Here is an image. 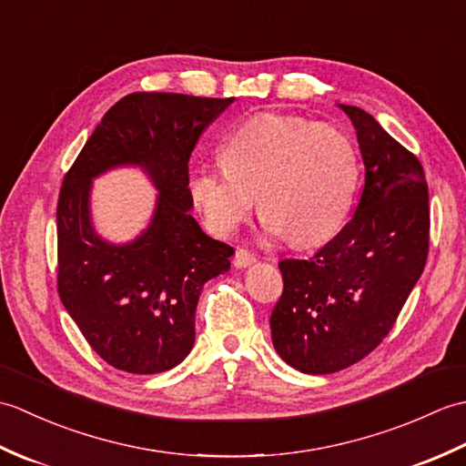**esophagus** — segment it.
I'll list each match as a JSON object with an SVG mask.
<instances>
[{"label":"esophagus","instance_id":"esophagus-1","mask_svg":"<svg viewBox=\"0 0 466 466\" xmlns=\"http://www.w3.org/2000/svg\"><path fill=\"white\" fill-rule=\"evenodd\" d=\"M256 262V256L254 254H250L248 250H244V248H238L236 250V254H234V266L236 268H248V266H252Z\"/></svg>","mask_w":466,"mask_h":466}]
</instances>
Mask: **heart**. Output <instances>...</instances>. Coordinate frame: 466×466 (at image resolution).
Masks as SVG:
<instances>
[{
	"instance_id": "b5f03b06",
	"label": "heart",
	"mask_w": 466,
	"mask_h": 466,
	"mask_svg": "<svg viewBox=\"0 0 466 466\" xmlns=\"http://www.w3.org/2000/svg\"><path fill=\"white\" fill-rule=\"evenodd\" d=\"M222 164L192 170L187 192L216 234L248 218L258 196L262 228L292 246H312L340 230L359 180V157L344 132L306 117L260 114L226 137Z\"/></svg>"
}]
</instances>
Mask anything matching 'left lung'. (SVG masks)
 Segmentation results:
<instances>
[{
	"label": "left lung",
	"instance_id": "obj_1",
	"mask_svg": "<svg viewBox=\"0 0 466 466\" xmlns=\"http://www.w3.org/2000/svg\"><path fill=\"white\" fill-rule=\"evenodd\" d=\"M350 117L364 164L352 220L306 260H282L284 292L270 316L280 359L304 374L362 360L392 329L429 254V186L422 166L374 117Z\"/></svg>",
	"mask_w": 466,
	"mask_h": 466
}]
</instances>
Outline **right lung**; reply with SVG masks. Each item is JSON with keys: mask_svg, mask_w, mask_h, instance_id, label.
Wrapping results in <instances>:
<instances>
[{"mask_svg": "<svg viewBox=\"0 0 466 466\" xmlns=\"http://www.w3.org/2000/svg\"><path fill=\"white\" fill-rule=\"evenodd\" d=\"M234 97L136 92L87 137L57 202V290L86 340L117 370L156 374L190 354L204 284L230 270L232 246L190 214L187 162L198 137ZM137 167L158 196L148 226L127 243L106 241L91 214L93 180Z\"/></svg>", "mask_w": 466, "mask_h": 466, "instance_id": "obj_1", "label": "right lung"}]
</instances>
